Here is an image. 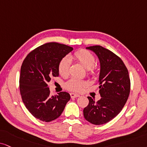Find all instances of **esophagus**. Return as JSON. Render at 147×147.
<instances>
[{"label":"esophagus","instance_id":"obj_1","mask_svg":"<svg viewBox=\"0 0 147 147\" xmlns=\"http://www.w3.org/2000/svg\"><path fill=\"white\" fill-rule=\"evenodd\" d=\"M70 95H71V98H76V97H80V95H78V94L74 93H70Z\"/></svg>","mask_w":147,"mask_h":147}]
</instances>
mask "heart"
<instances>
[{
  "mask_svg": "<svg viewBox=\"0 0 147 147\" xmlns=\"http://www.w3.org/2000/svg\"><path fill=\"white\" fill-rule=\"evenodd\" d=\"M74 58L82 64L88 70V74L94 73L95 63V58L93 54L86 50H80L74 54ZM71 67V60L69 57H65L60 61L59 63V73L61 76L66 77L69 74ZM86 82L77 78H71L65 83V87L71 90L78 91L86 85Z\"/></svg>",
  "mask_w": 147,
  "mask_h": 147,
  "instance_id": "b5f03b06",
  "label": "heart"
}]
</instances>
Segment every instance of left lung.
Returning <instances> with one entry per match:
<instances>
[{
  "label": "left lung",
  "instance_id": "8db88e82",
  "mask_svg": "<svg viewBox=\"0 0 147 147\" xmlns=\"http://www.w3.org/2000/svg\"><path fill=\"white\" fill-rule=\"evenodd\" d=\"M86 49L95 52L99 60V88L101 97L95 101L88 97L89 103L83 114L86 121L99 125L109 122L122 110L129 97L130 79L124 63L115 53L101 46Z\"/></svg>",
  "mask_w": 147,
  "mask_h": 147
}]
</instances>
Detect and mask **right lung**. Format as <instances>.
Listing matches in <instances>:
<instances>
[{
  "label": "right lung",
  "mask_w": 147,
  "mask_h": 147,
  "mask_svg": "<svg viewBox=\"0 0 147 147\" xmlns=\"http://www.w3.org/2000/svg\"><path fill=\"white\" fill-rule=\"evenodd\" d=\"M73 48L56 42L41 45L24 60L20 76V90L23 103L36 119L50 122L61 116L70 95L60 92L50 95L48 82L59 76V63Z\"/></svg>",
  "instance_id": "add662e5"
}]
</instances>
